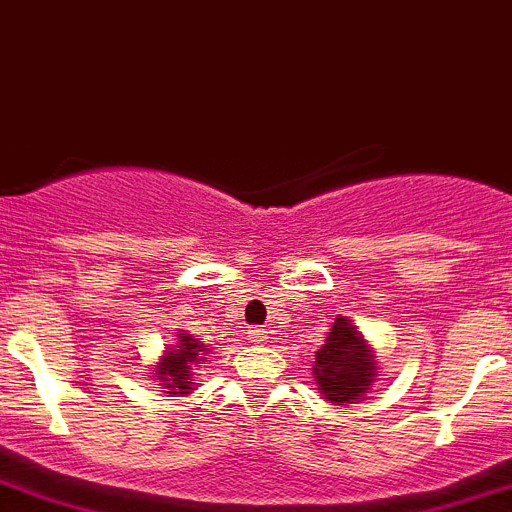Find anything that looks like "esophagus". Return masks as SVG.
I'll return each mask as SVG.
<instances>
[{"label":"esophagus","mask_w":512,"mask_h":512,"mask_svg":"<svg viewBox=\"0 0 512 512\" xmlns=\"http://www.w3.org/2000/svg\"><path fill=\"white\" fill-rule=\"evenodd\" d=\"M247 336H250L255 344H265L267 339H270V331L262 329V326H250V329H247Z\"/></svg>","instance_id":"34e87169"}]
</instances>
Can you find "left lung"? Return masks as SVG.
<instances>
[{
    "label": "left lung",
    "instance_id": "8db88e82",
    "mask_svg": "<svg viewBox=\"0 0 512 512\" xmlns=\"http://www.w3.org/2000/svg\"><path fill=\"white\" fill-rule=\"evenodd\" d=\"M316 382L326 400L336 405L352 403L370 390L375 380V362L357 326L344 316L334 321L326 344L316 352Z\"/></svg>",
    "mask_w": 512,
    "mask_h": 512
}]
</instances>
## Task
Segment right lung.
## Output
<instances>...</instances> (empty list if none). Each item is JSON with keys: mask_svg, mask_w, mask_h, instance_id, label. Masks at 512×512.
Segmentation results:
<instances>
[{"mask_svg": "<svg viewBox=\"0 0 512 512\" xmlns=\"http://www.w3.org/2000/svg\"><path fill=\"white\" fill-rule=\"evenodd\" d=\"M178 349H170L168 357L160 362L158 367V380H163L165 388L176 395H186L191 390V370L193 365H201L204 362V344L191 339V336H178Z\"/></svg>", "mask_w": 512, "mask_h": 512, "instance_id": "add662e5", "label": "right lung"}]
</instances>
